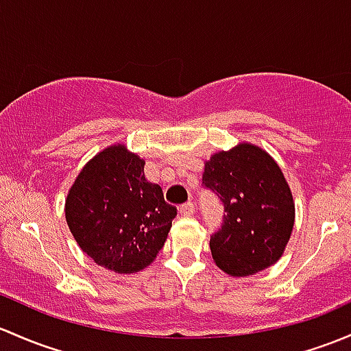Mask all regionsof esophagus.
Instances as JSON below:
<instances>
[{
	"mask_svg": "<svg viewBox=\"0 0 351 351\" xmlns=\"http://www.w3.org/2000/svg\"><path fill=\"white\" fill-rule=\"evenodd\" d=\"M180 213H182L183 217H191L195 213V205L191 204V202H188V204L180 206Z\"/></svg>",
	"mask_w": 351,
	"mask_h": 351,
	"instance_id": "esophagus-1",
	"label": "esophagus"
}]
</instances>
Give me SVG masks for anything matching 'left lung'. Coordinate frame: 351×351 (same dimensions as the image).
<instances>
[{
    "mask_svg": "<svg viewBox=\"0 0 351 351\" xmlns=\"http://www.w3.org/2000/svg\"><path fill=\"white\" fill-rule=\"evenodd\" d=\"M204 183L225 210L222 228L210 237L217 267L245 278L278 263L293 234L296 210L274 158L252 143H239L205 161Z\"/></svg>",
    "mask_w": 351,
    "mask_h": 351,
    "instance_id": "left-lung-1",
    "label": "left lung"
}]
</instances>
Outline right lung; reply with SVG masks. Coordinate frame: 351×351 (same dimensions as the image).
Listing matches in <instances>:
<instances>
[{
  "label": "right lung",
  "mask_w": 351,
  "mask_h": 351,
  "mask_svg": "<svg viewBox=\"0 0 351 351\" xmlns=\"http://www.w3.org/2000/svg\"><path fill=\"white\" fill-rule=\"evenodd\" d=\"M175 217L161 186L145 178V160L121 143L87 161L65 198V219L82 252L117 274L153 263Z\"/></svg>",
  "instance_id": "obj_1"
}]
</instances>
